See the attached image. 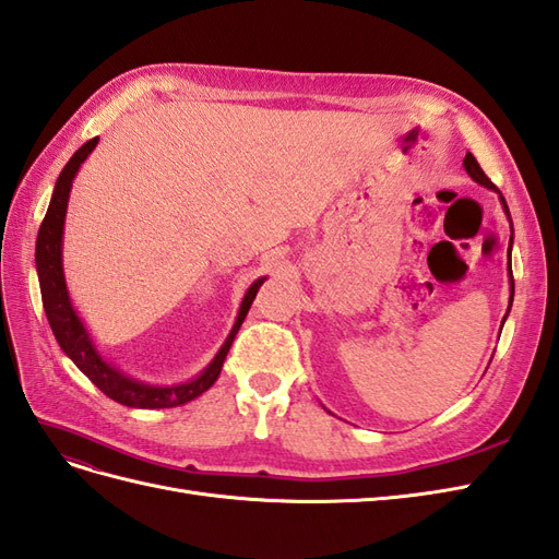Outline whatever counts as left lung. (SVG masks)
Wrapping results in <instances>:
<instances>
[{
    "label": "left lung",
    "instance_id": "left-lung-1",
    "mask_svg": "<svg viewBox=\"0 0 559 559\" xmlns=\"http://www.w3.org/2000/svg\"><path fill=\"white\" fill-rule=\"evenodd\" d=\"M464 170L468 173V177H471L473 181L480 183V186H485V189L495 191V193L499 195V200H501V207H503L506 216H509V222H511V212H509V205H506V200H503L501 191L497 189V186H495L492 181L487 179V175L483 173V167L478 165V160L473 158V154H466V158H464ZM511 249H513V222H511V240H509V282H511V298H509V310H506V314H503V319H501V326H503L506 317H509V312H511V306H513V294H515V284H513V270H511Z\"/></svg>",
    "mask_w": 559,
    "mask_h": 559
}]
</instances>
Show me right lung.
<instances>
[{"mask_svg":"<svg viewBox=\"0 0 559 559\" xmlns=\"http://www.w3.org/2000/svg\"><path fill=\"white\" fill-rule=\"evenodd\" d=\"M99 138L83 144L76 154L62 167V173L56 181L53 195H50L46 216L41 222L39 235H37V249H35V263H37V275L41 286V300H44V312L48 317L50 331H53L60 349L74 361V366L86 376L99 392L114 399L116 403L128 405V408H144V411H156V408H177V405L189 403L205 394L207 389L216 382L218 373H222L226 354L238 335L242 321L251 308L253 298H257L261 284L267 277H259L249 284L245 292V298L240 302L238 317H235V324L230 333L226 335L224 345L218 347L214 359L200 370V373L186 382L177 384H151L142 382L138 378H130L123 373L121 368H116L109 359L103 357V352L97 349L91 331L83 324L79 317L70 289H67L64 280V267H62V238H64V216H67V202H70V191L74 177L79 175L81 165L93 154Z\"/></svg>","mask_w":559,"mask_h":559,"instance_id":"add662e5","label":"right lung"}]
</instances>
